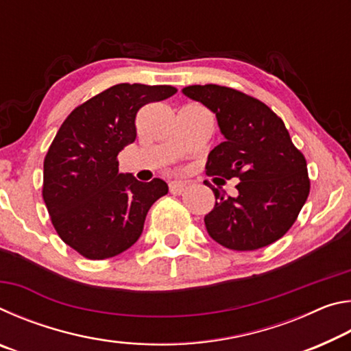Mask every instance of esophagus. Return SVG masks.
<instances>
[{"label":"esophagus","mask_w":351,"mask_h":351,"mask_svg":"<svg viewBox=\"0 0 351 351\" xmlns=\"http://www.w3.org/2000/svg\"><path fill=\"white\" fill-rule=\"evenodd\" d=\"M186 186H187V182L178 181V180L169 182V189H170L171 193H181L182 190H184V187H186Z\"/></svg>","instance_id":"1"}]
</instances>
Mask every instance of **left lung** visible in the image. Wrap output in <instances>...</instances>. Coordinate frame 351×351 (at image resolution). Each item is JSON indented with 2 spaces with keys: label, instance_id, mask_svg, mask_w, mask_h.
Returning <instances> with one entry per match:
<instances>
[{
  "label": "left lung",
  "instance_id": "1",
  "mask_svg": "<svg viewBox=\"0 0 351 351\" xmlns=\"http://www.w3.org/2000/svg\"><path fill=\"white\" fill-rule=\"evenodd\" d=\"M182 93L215 112L224 136L207 156L206 175L240 180L235 198L204 181L215 195V206L204 217L207 232L234 251H255L282 239L310 195L306 159L282 119L234 88L209 83Z\"/></svg>",
  "mask_w": 351,
  "mask_h": 351
}]
</instances>
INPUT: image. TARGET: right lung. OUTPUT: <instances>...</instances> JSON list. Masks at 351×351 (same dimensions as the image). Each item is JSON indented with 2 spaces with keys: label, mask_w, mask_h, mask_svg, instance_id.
<instances>
[{
  "label": "right lung",
  "mask_w": 351,
  "mask_h": 351,
  "mask_svg": "<svg viewBox=\"0 0 351 351\" xmlns=\"http://www.w3.org/2000/svg\"><path fill=\"white\" fill-rule=\"evenodd\" d=\"M170 85L119 83L64 119L43 162V199L60 239L90 260L127 251L142 234L147 212L169 192L159 178L141 182L119 173L117 154L136 139V114L169 99Z\"/></svg>",
  "instance_id": "right-lung-1"
}]
</instances>
